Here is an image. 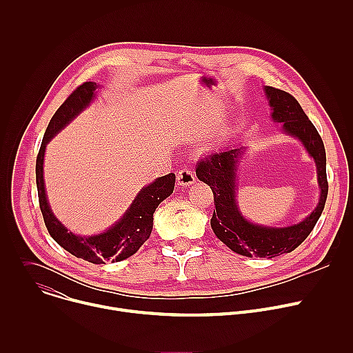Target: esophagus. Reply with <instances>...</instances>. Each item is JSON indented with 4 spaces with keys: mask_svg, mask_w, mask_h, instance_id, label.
<instances>
[{
    "mask_svg": "<svg viewBox=\"0 0 353 353\" xmlns=\"http://www.w3.org/2000/svg\"><path fill=\"white\" fill-rule=\"evenodd\" d=\"M195 183V174L190 168H183L177 172V184L181 187H188Z\"/></svg>",
    "mask_w": 353,
    "mask_h": 353,
    "instance_id": "obj_1",
    "label": "esophagus"
}]
</instances>
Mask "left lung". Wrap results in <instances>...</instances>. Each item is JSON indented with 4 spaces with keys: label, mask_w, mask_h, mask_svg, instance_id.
<instances>
[{
    "label": "left lung",
    "mask_w": 353,
    "mask_h": 353,
    "mask_svg": "<svg viewBox=\"0 0 353 353\" xmlns=\"http://www.w3.org/2000/svg\"><path fill=\"white\" fill-rule=\"evenodd\" d=\"M265 93L272 108L274 121L283 123L285 132L303 142L316 161L321 188L317 208L303 222L288 228H264L247 222L239 212L234 199V172L237 158L241 154L240 149H225L201 159L195 173L214 192L215 211L211 218V228L216 237L240 256L272 259L290 253L312 233L325 205L328 181L324 142L297 100L290 93L272 86H267Z\"/></svg>",
    "instance_id": "8db88e82"
}]
</instances>
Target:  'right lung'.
Returning <instances> with one entry per match:
<instances>
[{
    "mask_svg": "<svg viewBox=\"0 0 353 353\" xmlns=\"http://www.w3.org/2000/svg\"><path fill=\"white\" fill-rule=\"evenodd\" d=\"M96 88V82L90 81L79 85L50 120L36 158V184L40 211L50 236L72 256L92 264H105L108 261L116 263L131 257L149 239L154 226V212L162 201L173 192L176 174L169 173L157 179L148 187H143L121 221L102 234L90 237L75 236L56 219L48 207L43 181L46 145L67 123H70L83 108L89 105Z\"/></svg>",
    "mask_w": 353,
    "mask_h": 353,
    "instance_id": "1",
    "label": "right lung"
}]
</instances>
